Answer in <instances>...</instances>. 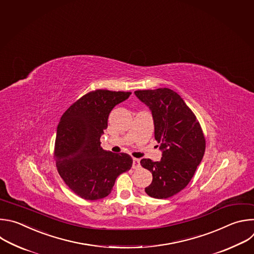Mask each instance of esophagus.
I'll return each mask as SVG.
<instances>
[{
	"label": "esophagus",
	"instance_id": "1",
	"mask_svg": "<svg viewBox=\"0 0 254 254\" xmlns=\"http://www.w3.org/2000/svg\"><path fill=\"white\" fill-rule=\"evenodd\" d=\"M133 169H137L140 167V160L137 158H133V165H132Z\"/></svg>",
	"mask_w": 254,
	"mask_h": 254
}]
</instances>
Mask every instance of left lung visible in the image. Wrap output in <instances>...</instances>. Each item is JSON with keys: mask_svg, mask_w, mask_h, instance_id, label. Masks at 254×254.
<instances>
[{"mask_svg": "<svg viewBox=\"0 0 254 254\" xmlns=\"http://www.w3.org/2000/svg\"><path fill=\"white\" fill-rule=\"evenodd\" d=\"M135 95L152 113L154 136L162 151L160 161H140L153 176L145 192L153 198L165 199L190 182L203 158L205 138L194 113L173 90H138Z\"/></svg>", "mask_w": 254, "mask_h": 254, "instance_id": "left-lung-1", "label": "left lung"}]
</instances>
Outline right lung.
<instances>
[{
    "mask_svg": "<svg viewBox=\"0 0 254 254\" xmlns=\"http://www.w3.org/2000/svg\"><path fill=\"white\" fill-rule=\"evenodd\" d=\"M130 95L109 90L89 92L60 119L54 152L57 169L68 187L83 199L108 196L116 178L132 167L130 155L106 151L100 142L110 112Z\"/></svg>",
    "mask_w": 254,
    "mask_h": 254,
    "instance_id": "1",
    "label": "right lung"
}]
</instances>
